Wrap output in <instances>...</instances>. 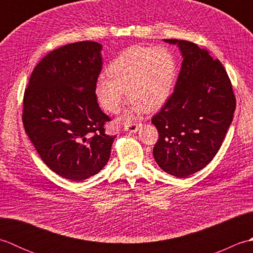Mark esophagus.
Returning a JSON list of instances; mask_svg holds the SVG:
<instances>
[{
  "label": "esophagus",
  "instance_id": "34e87169",
  "mask_svg": "<svg viewBox=\"0 0 253 253\" xmlns=\"http://www.w3.org/2000/svg\"><path fill=\"white\" fill-rule=\"evenodd\" d=\"M139 127H140V124H137V123H128L125 124V126H124V129L126 131H129V132H137Z\"/></svg>",
  "mask_w": 253,
  "mask_h": 253
}]
</instances>
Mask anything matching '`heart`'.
<instances>
[{
	"instance_id": "b5f03b06",
	"label": "heart",
	"mask_w": 253,
	"mask_h": 253,
	"mask_svg": "<svg viewBox=\"0 0 253 253\" xmlns=\"http://www.w3.org/2000/svg\"><path fill=\"white\" fill-rule=\"evenodd\" d=\"M177 75L175 56L163 46H132L122 52L105 68L106 78L95 84V95L103 109L115 114L125 98L131 101L125 117L139 111H154L169 98Z\"/></svg>"
}]
</instances>
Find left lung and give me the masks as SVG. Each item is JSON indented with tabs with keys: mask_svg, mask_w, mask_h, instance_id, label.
<instances>
[{
	"mask_svg": "<svg viewBox=\"0 0 253 253\" xmlns=\"http://www.w3.org/2000/svg\"><path fill=\"white\" fill-rule=\"evenodd\" d=\"M177 44L184 61L174 92L152 117L159 131L155 162L178 178L195 174L218 152L233 121L236 98L222 63L186 40Z\"/></svg>",
	"mask_w": 253,
	"mask_h": 253,
	"instance_id": "left-lung-1",
	"label": "left lung"
}]
</instances>
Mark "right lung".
<instances>
[{
    "instance_id": "add662e5",
    "label": "right lung",
    "mask_w": 253,
    "mask_h": 253,
    "mask_svg": "<svg viewBox=\"0 0 253 253\" xmlns=\"http://www.w3.org/2000/svg\"><path fill=\"white\" fill-rule=\"evenodd\" d=\"M102 45L82 41L53 50L38 63L24 94L25 130L47 168L80 181L98 174L116 136L98 104Z\"/></svg>"
}]
</instances>
